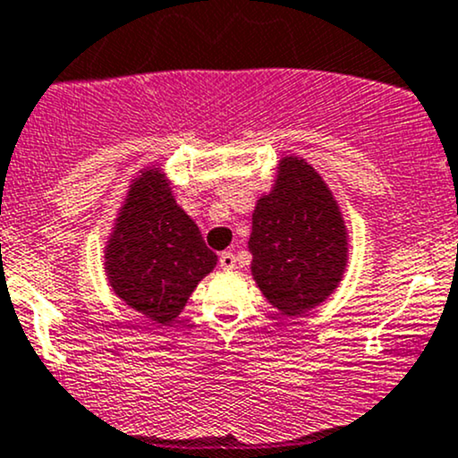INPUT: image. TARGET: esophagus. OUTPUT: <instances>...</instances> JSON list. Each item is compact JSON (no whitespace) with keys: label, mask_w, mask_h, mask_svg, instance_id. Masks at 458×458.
I'll return each instance as SVG.
<instances>
[{"label":"esophagus","mask_w":458,"mask_h":458,"mask_svg":"<svg viewBox=\"0 0 458 458\" xmlns=\"http://www.w3.org/2000/svg\"><path fill=\"white\" fill-rule=\"evenodd\" d=\"M218 264H220V268H223V270H233L235 267H238V264H235V255L231 253V250H225V253H220Z\"/></svg>","instance_id":"1"}]
</instances>
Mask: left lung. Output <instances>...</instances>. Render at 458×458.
Here are the masks:
<instances>
[{"instance_id": "1", "label": "left lung", "mask_w": 458, "mask_h": 458, "mask_svg": "<svg viewBox=\"0 0 458 458\" xmlns=\"http://www.w3.org/2000/svg\"><path fill=\"white\" fill-rule=\"evenodd\" d=\"M250 273L273 308L297 317L323 303L347 267V229L318 172L301 157L279 161L275 188L253 211Z\"/></svg>"}]
</instances>
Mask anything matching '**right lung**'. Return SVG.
<instances>
[{"instance_id":"add662e5","label":"right lung","mask_w":458,"mask_h":458,"mask_svg":"<svg viewBox=\"0 0 458 458\" xmlns=\"http://www.w3.org/2000/svg\"><path fill=\"white\" fill-rule=\"evenodd\" d=\"M218 262L194 220L176 205L164 172L141 170L105 249L117 297L155 323H172Z\"/></svg>"}]
</instances>
